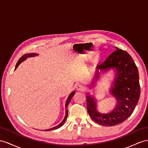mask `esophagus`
I'll return each mask as SVG.
<instances>
[{
  "label": "esophagus",
  "instance_id": "1",
  "mask_svg": "<svg viewBox=\"0 0 148 148\" xmlns=\"http://www.w3.org/2000/svg\"><path fill=\"white\" fill-rule=\"evenodd\" d=\"M76 89L77 90H79V91H84V90H85V87L83 86V85L78 84L76 86Z\"/></svg>",
  "mask_w": 148,
  "mask_h": 148
}]
</instances>
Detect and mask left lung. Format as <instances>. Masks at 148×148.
<instances>
[{"mask_svg":"<svg viewBox=\"0 0 148 148\" xmlns=\"http://www.w3.org/2000/svg\"><path fill=\"white\" fill-rule=\"evenodd\" d=\"M116 49L104 62L97 66L94 81L99 77V70L106 72L109 69H116L114 87L110 90L116 99V106L110 112L101 113L97 111L94 97L89 94L86 97L87 109L90 117L97 124L106 126H115L128 118L134 111L140 96L137 66L126 51L117 47Z\"/></svg>","mask_w":148,"mask_h":148,"instance_id":"left-lung-1","label":"left lung"}]
</instances>
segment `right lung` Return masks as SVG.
<instances>
[{
  "mask_svg": "<svg viewBox=\"0 0 148 148\" xmlns=\"http://www.w3.org/2000/svg\"><path fill=\"white\" fill-rule=\"evenodd\" d=\"M37 55H38V54H36V53H30V54H24L23 56L21 57V58L19 59V60H18V62H17V64H16V68H15V70H16V69H17V67H18V66H19V64H20L22 62L24 61L25 60H26V59H27L29 58H32V57H34V56H37ZM74 94H75V91L74 90V91H73V92H72L70 94V95L69 96V97H68V98H67V101H66V115H65V117H64V119H63V121H62V122L60 123L59 125H58V126H55V127H52V128H51V129H48V130H44V131H51V130H57V129H58V128L61 127V126H62V125L64 124V123H65V121H66V119H67V116H68V110L67 109V107L68 104H69V103H70V101H71V99H72V97H73V96L74 95Z\"/></svg>",
  "mask_w": 148,
  "mask_h": 148,
  "instance_id": "obj_1",
  "label": "right lung"
}]
</instances>
